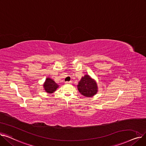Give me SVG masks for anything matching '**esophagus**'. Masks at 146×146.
<instances>
[{
  "label": "esophagus",
  "mask_w": 146,
  "mask_h": 146,
  "mask_svg": "<svg viewBox=\"0 0 146 146\" xmlns=\"http://www.w3.org/2000/svg\"><path fill=\"white\" fill-rule=\"evenodd\" d=\"M65 83L66 84H69V83H71V82H66Z\"/></svg>",
  "instance_id": "1"
}]
</instances>
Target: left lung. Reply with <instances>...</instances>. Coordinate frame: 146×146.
Returning <instances> with one entry per match:
<instances>
[{"instance_id": "1", "label": "left lung", "mask_w": 146, "mask_h": 146, "mask_svg": "<svg viewBox=\"0 0 146 146\" xmlns=\"http://www.w3.org/2000/svg\"><path fill=\"white\" fill-rule=\"evenodd\" d=\"M78 88L79 92L86 97L93 96L98 91L96 83L88 75H85L82 78Z\"/></svg>"}]
</instances>
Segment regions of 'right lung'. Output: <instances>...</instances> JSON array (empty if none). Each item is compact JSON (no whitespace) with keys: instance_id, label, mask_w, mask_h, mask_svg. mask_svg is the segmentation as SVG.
<instances>
[{"instance_id":"right-lung-1","label":"right lung","mask_w":146,"mask_h":146,"mask_svg":"<svg viewBox=\"0 0 146 146\" xmlns=\"http://www.w3.org/2000/svg\"><path fill=\"white\" fill-rule=\"evenodd\" d=\"M58 85L55 83V82L52 80L50 78H47L45 80V82L44 85V87L45 92L47 93L51 94L56 91V89L58 88Z\"/></svg>"}]
</instances>
